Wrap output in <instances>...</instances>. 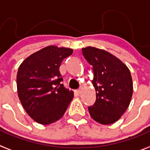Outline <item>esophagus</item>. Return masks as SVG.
Wrapping results in <instances>:
<instances>
[{"instance_id":"esophagus-1","label":"esophagus","mask_w":150,"mask_h":150,"mask_svg":"<svg viewBox=\"0 0 150 150\" xmlns=\"http://www.w3.org/2000/svg\"><path fill=\"white\" fill-rule=\"evenodd\" d=\"M81 92H82V90H76V91H75V93H77V94H80V93H81Z\"/></svg>"}]
</instances>
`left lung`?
Here are the masks:
<instances>
[{
	"mask_svg": "<svg viewBox=\"0 0 150 150\" xmlns=\"http://www.w3.org/2000/svg\"><path fill=\"white\" fill-rule=\"evenodd\" d=\"M82 52L93 67L92 83L96 90V102L88 107L90 117L103 125L117 122L128 108L133 95L130 71L106 50L87 47Z\"/></svg>",
	"mask_w": 150,
	"mask_h": 150,
	"instance_id": "1",
	"label": "left lung"
}]
</instances>
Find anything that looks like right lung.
<instances>
[{
    "label": "right lung",
    "mask_w": 150,
    "mask_h": 150,
    "mask_svg": "<svg viewBox=\"0 0 150 150\" xmlns=\"http://www.w3.org/2000/svg\"><path fill=\"white\" fill-rule=\"evenodd\" d=\"M72 54L70 48L48 46L26 58L18 68V97L38 123L48 125L60 120L74 97V92L61 83L59 71L62 61Z\"/></svg>",
    "instance_id": "right-lung-1"
}]
</instances>
